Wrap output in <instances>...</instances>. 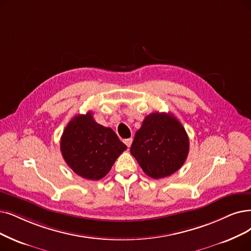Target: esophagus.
<instances>
[{"label":"esophagus","mask_w":251,"mask_h":251,"mask_svg":"<svg viewBox=\"0 0 251 251\" xmlns=\"http://www.w3.org/2000/svg\"><path fill=\"white\" fill-rule=\"evenodd\" d=\"M132 142H133V139H132V138H128V139H126V140H125V143H126V145L127 147H131Z\"/></svg>","instance_id":"1"}]
</instances>
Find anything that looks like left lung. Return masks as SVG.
Segmentation results:
<instances>
[{"label":"left lung","instance_id":"8db88e82","mask_svg":"<svg viewBox=\"0 0 251 251\" xmlns=\"http://www.w3.org/2000/svg\"><path fill=\"white\" fill-rule=\"evenodd\" d=\"M188 150L189 140L181 123L171 113L159 112L145 117L131 146V153L143 172L154 179L178 171Z\"/></svg>","mask_w":251,"mask_h":251}]
</instances>
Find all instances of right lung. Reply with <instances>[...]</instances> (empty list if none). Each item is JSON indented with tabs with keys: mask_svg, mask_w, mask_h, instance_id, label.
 I'll list each match as a JSON object with an SVG mask.
<instances>
[{
	"mask_svg": "<svg viewBox=\"0 0 251 251\" xmlns=\"http://www.w3.org/2000/svg\"><path fill=\"white\" fill-rule=\"evenodd\" d=\"M126 149L113 129L96 123L91 111L74 116L61 138V151L67 165L89 180L106 176Z\"/></svg>",
	"mask_w": 251,
	"mask_h": 251,
	"instance_id": "right-lung-1",
	"label": "right lung"
}]
</instances>
